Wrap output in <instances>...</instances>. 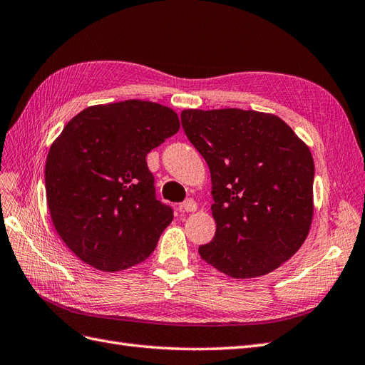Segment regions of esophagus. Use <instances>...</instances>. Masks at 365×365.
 I'll return each instance as SVG.
<instances>
[{
  "label": "esophagus",
  "mask_w": 365,
  "mask_h": 365,
  "mask_svg": "<svg viewBox=\"0 0 365 365\" xmlns=\"http://www.w3.org/2000/svg\"><path fill=\"white\" fill-rule=\"evenodd\" d=\"M179 207H180L182 212H195L197 211V203L192 199H188V200H185Z\"/></svg>",
  "instance_id": "obj_1"
}]
</instances>
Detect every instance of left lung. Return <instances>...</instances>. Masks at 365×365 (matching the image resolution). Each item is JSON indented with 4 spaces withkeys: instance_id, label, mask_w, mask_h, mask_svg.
Returning a JSON list of instances; mask_svg holds the SVG:
<instances>
[{
    "instance_id": "1",
    "label": "left lung",
    "mask_w": 365,
    "mask_h": 365,
    "mask_svg": "<svg viewBox=\"0 0 365 365\" xmlns=\"http://www.w3.org/2000/svg\"><path fill=\"white\" fill-rule=\"evenodd\" d=\"M182 127L210 166L215 235L202 259L231 278L263 277L304 243L314 218V158L275 114L183 110Z\"/></svg>"
}]
</instances>
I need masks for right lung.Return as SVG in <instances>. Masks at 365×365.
<instances>
[{"instance_id":"obj_1","label":"right lung","mask_w":365,"mask_h":365,"mask_svg":"<svg viewBox=\"0 0 365 365\" xmlns=\"http://www.w3.org/2000/svg\"><path fill=\"white\" fill-rule=\"evenodd\" d=\"M179 128L170 107L130 99L87 107L51 143L46 162L50 217L82 262L119 272L151 255L173 210L155 199L145 158Z\"/></svg>"}]
</instances>
